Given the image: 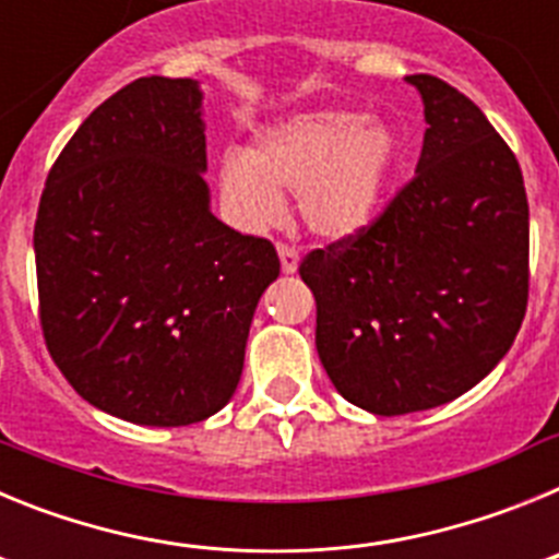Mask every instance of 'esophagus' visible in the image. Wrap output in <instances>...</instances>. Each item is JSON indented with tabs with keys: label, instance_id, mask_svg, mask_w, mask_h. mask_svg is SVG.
Returning a JSON list of instances; mask_svg holds the SVG:
<instances>
[{
	"label": "esophagus",
	"instance_id": "34e87169",
	"mask_svg": "<svg viewBox=\"0 0 559 559\" xmlns=\"http://www.w3.org/2000/svg\"><path fill=\"white\" fill-rule=\"evenodd\" d=\"M276 254H280V265H283V274H294L299 269V251L290 249L285 243H276Z\"/></svg>",
	"mask_w": 559,
	"mask_h": 559
}]
</instances>
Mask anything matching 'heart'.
Segmentation results:
<instances>
[{"label": "heart", "mask_w": 559, "mask_h": 559, "mask_svg": "<svg viewBox=\"0 0 559 559\" xmlns=\"http://www.w3.org/2000/svg\"><path fill=\"white\" fill-rule=\"evenodd\" d=\"M394 162L389 122L347 108L290 114L260 128L249 151L221 156V204L240 229L263 231L280 224L288 192L310 235L341 243L374 224Z\"/></svg>", "instance_id": "obj_1"}]
</instances>
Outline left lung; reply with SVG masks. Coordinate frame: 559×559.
Returning <instances> with one entry per match:
<instances>
[{"label":"left lung","mask_w":559,"mask_h":559,"mask_svg":"<svg viewBox=\"0 0 559 559\" xmlns=\"http://www.w3.org/2000/svg\"><path fill=\"white\" fill-rule=\"evenodd\" d=\"M406 83L428 122L414 179L367 231L299 265L324 372L341 397L380 417L476 386L510 353L530 299V204L515 153L445 81Z\"/></svg>","instance_id":"1"}]
</instances>
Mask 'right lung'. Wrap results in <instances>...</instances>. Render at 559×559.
<instances>
[{"mask_svg": "<svg viewBox=\"0 0 559 559\" xmlns=\"http://www.w3.org/2000/svg\"><path fill=\"white\" fill-rule=\"evenodd\" d=\"M204 92L140 78L88 114L38 204L47 349L83 400L136 426H190L240 383L251 319L280 276L263 237L210 210Z\"/></svg>", "mask_w": 559, "mask_h": 559, "instance_id": "add662e5", "label": "right lung"}]
</instances>
